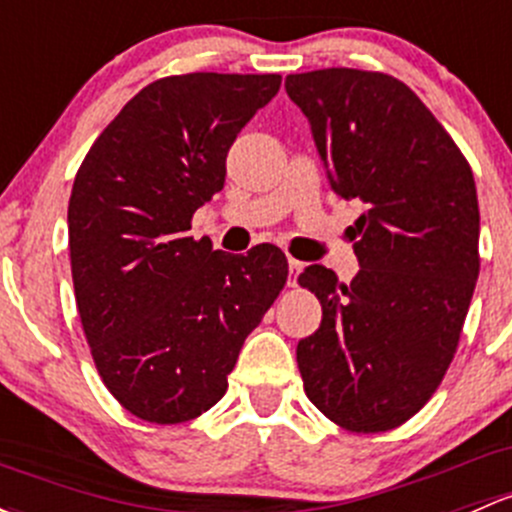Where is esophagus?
Segmentation results:
<instances>
[{
    "label": "esophagus",
    "mask_w": 512,
    "mask_h": 512,
    "mask_svg": "<svg viewBox=\"0 0 512 512\" xmlns=\"http://www.w3.org/2000/svg\"><path fill=\"white\" fill-rule=\"evenodd\" d=\"M301 270H304V262H299V260H294V257H289V274H287V284H289V287H297Z\"/></svg>",
    "instance_id": "1"
}]
</instances>
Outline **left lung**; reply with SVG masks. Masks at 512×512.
I'll list each match as a JSON object with an SVG mask.
<instances>
[{
  "mask_svg": "<svg viewBox=\"0 0 512 512\" xmlns=\"http://www.w3.org/2000/svg\"><path fill=\"white\" fill-rule=\"evenodd\" d=\"M331 188L363 201L348 235L351 284L299 274L321 326L297 346L306 397L348 432H387L434 395L478 279V198L469 161L402 80L355 68L287 75Z\"/></svg>",
  "mask_w": 512,
  "mask_h": 512,
  "instance_id": "1",
  "label": "left lung"
}]
</instances>
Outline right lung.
Segmentation results:
<instances>
[{
	"mask_svg": "<svg viewBox=\"0 0 512 512\" xmlns=\"http://www.w3.org/2000/svg\"><path fill=\"white\" fill-rule=\"evenodd\" d=\"M279 85L277 73L154 80L75 174V304L102 383L144 422L181 424L211 410L247 333L287 284L279 247L228 255L188 235L193 213L225 184L230 144Z\"/></svg>",
	"mask_w": 512,
	"mask_h": 512,
	"instance_id": "1",
	"label": "right lung"
}]
</instances>
